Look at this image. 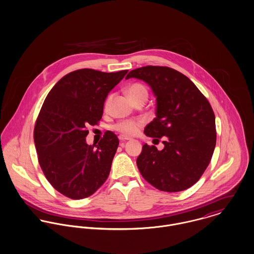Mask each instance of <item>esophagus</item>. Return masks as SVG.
Masks as SVG:
<instances>
[{"label":"esophagus","instance_id":"obj_1","mask_svg":"<svg viewBox=\"0 0 254 254\" xmlns=\"http://www.w3.org/2000/svg\"><path fill=\"white\" fill-rule=\"evenodd\" d=\"M119 139L121 141H123V142L130 140V138H129V137H127V136H125V135H120V136H119Z\"/></svg>","mask_w":254,"mask_h":254}]
</instances>
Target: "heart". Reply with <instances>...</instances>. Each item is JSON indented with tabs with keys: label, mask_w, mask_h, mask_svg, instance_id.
<instances>
[{
	"label": "heart",
	"mask_w": 254,
	"mask_h": 254,
	"mask_svg": "<svg viewBox=\"0 0 254 254\" xmlns=\"http://www.w3.org/2000/svg\"><path fill=\"white\" fill-rule=\"evenodd\" d=\"M127 93L129 95V97L131 98V100L133 102L137 101L138 99L141 98H146L148 97V90L147 88L141 84H133L130 85L127 88ZM113 98V94L109 95L107 97V99L105 100L104 103V110L107 111L110 107L111 101ZM144 125V121L143 120H124V121H120L117 124H115L113 126V128L115 130L119 131L120 133L126 135V136H132L134 134H136L138 132L139 127Z\"/></svg>",
	"instance_id": "1"
}]
</instances>
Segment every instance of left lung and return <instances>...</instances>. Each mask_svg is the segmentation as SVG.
<instances>
[{"label":"left lung","mask_w":254,"mask_h":254,"mask_svg":"<svg viewBox=\"0 0 254 254\" xmlns=\"http://www.w3.org/2000/svg\"><path fill=\"white\" fill-rule=\"evenodd\" d=\"M143 80L157 97L156 118L144 133L164 137L165 148L144 144L136 164L143 178L165 192L193 186L207 168L216 144L215 116L206 97L182 73L166 66H144L126 79Z\"/></svg>","instance_id":"1"}]
</instances>
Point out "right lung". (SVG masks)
I'll return each instance as SVG.
<instances>
[{"mask_svg":"<svg viewBox=\"0 0 254 254\" xmlns=\"http://www.w3.org/2000/svg\"><path fill=\"white\" fill-rule=\"evenodd\" d=\"M127 73L76 70L61 78L46 97L34 142L46 178L63 196L89 197L108 178L119 138L108 130L95 147L87 145L86 127L98 125L109 91Z\"/></svg>","mask_w":254,"mask_h":254,"instance_id":"add662e5","label":"right lung"}]
</instances>
